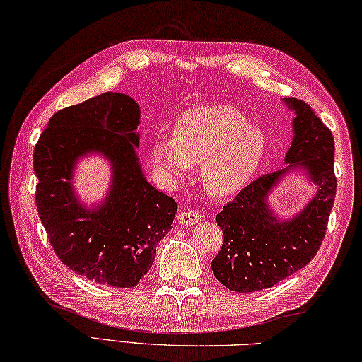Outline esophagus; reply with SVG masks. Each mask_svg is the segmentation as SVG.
<instances>
[{"label":"esophagus","mask_w":362,"mask_h":362,"mask_svg":"<svg viewBox=\"0 0 362 362\" xmlns=\"http://www.w3.org/2000/svg\"><path fill=\"white\" fill-rule=\"evenodd\" d=\"M177 219H179L182 226L189 227V226L197 224V222L201 221V214L194 210H182L179 214H177Z\"/></svg>","instance_id":"34e87169"}]
</instances>
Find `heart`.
I'll list each match as a JSON object with an SVG mask.
<instances>
[{
  "mask_svg": "<svg viewBox=\"0 0 362 362\" xmlns=\"http://www.w3.org/2000/svg\"><path fill=\"white\" fill-rule=\"evenodd\" d=\"M266 153V136L227 105H199L175 119L171 140L151 146L153 168L166 182H180L201 165L206 193L228 197L247 185Z\"/></svg>",
  "mask_w": 362,
  "mask_h": 362,
  "instance_id": "b5f03b06",
  "label": "heart"
}]
</instances>
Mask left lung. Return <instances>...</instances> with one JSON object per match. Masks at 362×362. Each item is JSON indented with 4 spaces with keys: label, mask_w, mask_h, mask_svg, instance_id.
Instances as JSON below:
<instances>
[{
    "label": "left lung",
    "mask_w": 362,
    "mask_h": 362,
    "mask_svg": "<svg viewBox=\"0 0 362 362\" xmlns=\"http://www.w3.org/2000/svg\"><path fill=\"white\" fill-rule=\"evenodd\" d=\"M283 103L294 113L291 148L284 157L288 166L252 182L216 216L224 244L211 269L235 292L272 288L308 264L324 240L334 204L332 132L306 103L296 98H284ZM292 170L303 172L317 191L294 217L280 218L268 204V196Z\"/></svg>",
    "instance_id": "left-lung-1"
}]
</instances>
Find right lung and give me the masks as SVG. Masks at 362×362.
Returning <instances> with one entry per match:
<instances>
[{"label": "right lung", "instance_id": "1", "mask_svg": "<svg viewBox=\"0 0 362 362\" xmlns=\"http://www.w3.org/2000/svg\"><path fill=\"white\" fill-rule=\"evenodd\" d=\"M140 115L132 98L107 91L54 113L34 149L35 204L54 252L74 274L113 288H134L148 274L177 213L144 177ZM91 153L110 161L112 177L106 197L88 207L72 179Z\"/></svg>", "mask_w": 362, "mask_h": 362}]
</instances>
